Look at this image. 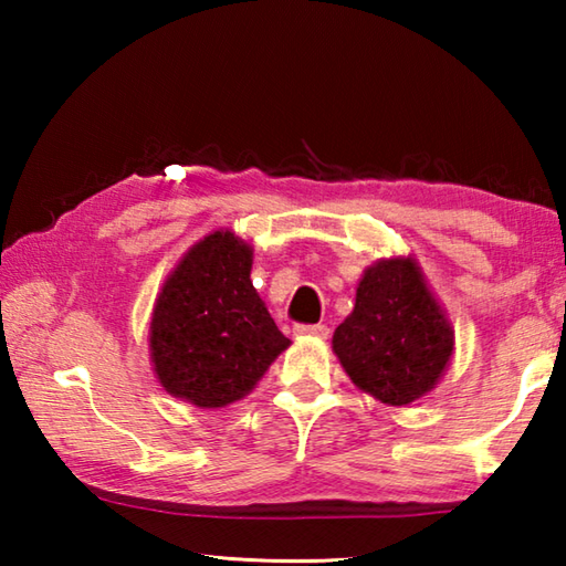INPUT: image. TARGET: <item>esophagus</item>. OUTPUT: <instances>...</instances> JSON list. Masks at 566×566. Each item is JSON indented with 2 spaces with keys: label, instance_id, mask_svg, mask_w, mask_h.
I'll list each match as a JSON object with an SVG mask.
<instances>
[{
  "label": "esophagus",
  "instance_id": "obj_1",
  "mask_svg": "<svg viewBox=\"0 0 566 566\" xmlns=\"http://www.w3.org/2000/svg\"><path fill=\"white\" fill-rule=\"evenodd\" d=\"M294 332L302 334V337H319V339L329 337L327 324H296Z\"/></svg>",
  "mask_w": 566,
  "mask_h": 566
}]
</instances>
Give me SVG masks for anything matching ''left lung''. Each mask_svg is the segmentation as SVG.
Masks as SVG:
<instances>
[{"label":"left lung","instance_id":"8db88e82","mask_svg":"<svg viewBox=\"0 0 566 566\" xmlns=\"http://www.w3.org/2000/svg\"><path fill=\"white\" fill-rule=\"evenodd\" d=\"M332 347L359 389L387 405H409L442 377L454 332L411 260L369 266L354 312L334 332Z\"/></svg>","mask_w":566,"mask_h":566}]
</instances>
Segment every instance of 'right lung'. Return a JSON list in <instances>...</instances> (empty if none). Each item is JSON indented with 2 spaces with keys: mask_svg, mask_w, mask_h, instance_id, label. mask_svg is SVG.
Returning <instances> with one entry per match:
<instances>
[{
  "mask_svg": "<svg viewBox=\"0 0 566 566\" xmlns=\"http://www.w3.org/2000/svg\"><path fill=\"white\" fill-rule=\"evenodd\" d=\"M249 272V244L214 232L169 274L149 327L151 361L169 395L207 409L224 407L242 399L290 347Z\"/></svg>",
  "mask_w": 566,
  "mask_h": 566,
  "instance_id": "right-lung-1",
  "label": "right lung"
}]
</instances>
